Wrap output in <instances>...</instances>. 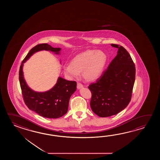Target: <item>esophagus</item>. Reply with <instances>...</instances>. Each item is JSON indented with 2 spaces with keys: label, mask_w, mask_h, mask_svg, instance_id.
<instances>
[{
  "label": "esophagus",
  "mask_w": 160,
  "mask_h": 160,
  "mask_svg": "<svg viewBox=\"0 0 160 160\" xmlns=\"http://www.w3.org/2000/svg\"><path fill=\"white\" fill-rule=\"evenodd\" d=\"M83 85L82 84H81V83H77V88H78V89H80V88H83Z\"/></svg>",
  "instance_id": "esophagus-1"
}]
</instances>
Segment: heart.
I'll use <instances>...</instances> for the list:
<instances>
[{"mask_svg": "<svg viewBox=\"0 0 160 160\" xmlns=\"http://www.w3.org/2000/svg\"><path fill=\"white\" fill-rule=\"evenodd\" d=\"M107 60V55L103 51L87 50L75 56L70 65H65L63 71L70 78H78L82 72L86 81H94L102 74Z\"/></svg>", "mask_w": 160, "mask_h": 160, "instance_id": "heart-1", "label": "heart"}]
</instances>
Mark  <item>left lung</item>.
Wrapping results in <instances>:
<instances>
[{"mask_svg": "<svg viewBox=\"0 0 160 160\" xmlns=\"http://www.w3.org/2000/svg\"><path fill=\"white\" fill-rule=\"evenodd\" d=\"M117 54L95 83L88 88L92 92L90 107L100 117L116 115L125 109L131 100L135 81L136 68L129 52L121 46Z\"/></svg>", "mask_w": 160, "mask_h": 160, "instance_id": "8db88e82", "label": "left lung"}]
</instances>
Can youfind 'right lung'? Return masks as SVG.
<instances>
[{
  "instance_id": "add662e5",
  "label": "right lung",
  "mask_w": 160,
  "mask_h": 160,
  "mask_svg": "<svg viewBox=\"0 0 160 160\" xmlns=\"http://www.w3.org/2000/svg\"><path fill=\"white\" fill-rule=\"evenodd\" d=\"M46 50L60 54L61 48H54L48 43L38 44L31 49L22 62L19 79L24 102L28 109L38 115L48 118H58L68 112L69 100L76 91L77 82L67 81L60 77L56 84L49 90L44 92H35L27 85L24 78L23 65L32 55L38 51Z\"/></svg>"
}]
</instances>
